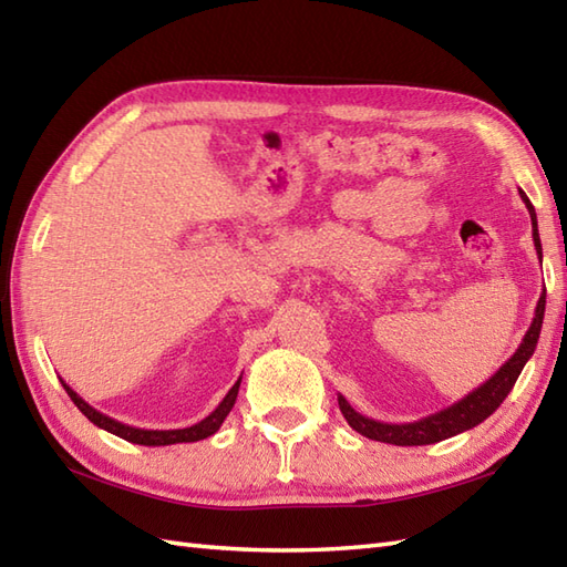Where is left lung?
I'll use <instances>...</instances> for the list:
<instances>
[{
	"instance_id": "obj_1",
	"label": "left lung",
	"mask_w": 567,
	"mask_h": 567,
	"mask_svg": "<svg viewBox=\"0 0 567 567\" xmlns=\"http://www.w3.org/2000/svg\"><path fill=\"white\" fill-rule=\"evenodd\" d=\"M519 197L524 199L528 214H532V228H534V246H536V256L538 260H544V250H540V238H538V221H536V209L534 204L528 202L526 192L519 189ZM544 311H546V287L538 297V305L534 311V321L528 331L524 333V339L516 348L514 355L504 363L495 375H492L487 382L480 384L477 390L465 394L463 400H457L455 404L441 409V412L424 416L419 421H409V424H384V421L363 416L360 412L348 404L343 394H339V406L341 414L346 416L348 424H351L353 431H358L360 436L380 441V443H392V445H429V443H439L443 439L457 436L467 429H473L477 424L497 412V406L507 400V394L512 392L516 378L522 375L524 365L528 363V358L534 355L540 327H544Z\"/></svg>"
}]
</instances>
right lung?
<instances>
[{"instance_id": "1", "label": "right lung", "mask_w": 567, "mask_h": 567, "mask_svg": "<svg viewBox=\"0 0 567 567\" xmlns=\"http://www.w3.org/2000/svg\"><path fill=\"white\" fill-rule=\"evenodd\" d=\"M60 382H63V388L70 394V400L75 402V406L92 421L94 426H100L104 431L114 433V436H118V439H124L128 443H138V445H173V443H195V441H202V439H209L212 433L221 429L224 419L234 409L236 396H238V388H240V378H238L234 388L226 392V396L219 402V406H216L207 419H202V421H197V424H192L187 429H165L163 431V429L128 426V424H124V421H116L112 416H106V414L97 412V409L84 402L82 396L75 390H72L65 380H60Z\"/></svg>"}]
</instances>
